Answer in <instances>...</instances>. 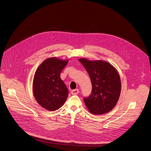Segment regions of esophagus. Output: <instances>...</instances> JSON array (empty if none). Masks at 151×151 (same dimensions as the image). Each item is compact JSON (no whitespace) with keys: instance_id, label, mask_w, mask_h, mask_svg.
<instances>
[{"instance_id":"esophagus-1","label":"esophagus","mask_w":151,"mask_h":151,"mask_svg":"<svg viewBox=\"0 0 151 151\" xmlns=\"http://www.w3.org/2000/svg\"><path fill=\"white\" fill-rule=\"evenodd\" d=\"M78 93H79V90L78 89H75V90H72L71 91V93L73 95L77 94H78Z\"/></svg>"}]
</instances>
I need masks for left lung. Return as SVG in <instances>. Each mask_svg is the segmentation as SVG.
I'll return each instance as SVG.
<instances>
[{
	"label": "left lung",
	"mask_w": 151,
	"mask_h": 151,
	"mask_svg": "<svg viewBox=\"0 0 151 151\" xmlns=\"http://www.w3.org/2000/svg\"><path fill=\"white\" fill-rule=\"evenodd\" d=\"M87 71L92 84L91 93L84 102L93 114H105L116 105L121 91L119 75L114 67L104 61L79 59Z\"/></svg>",
	"instance_id": "1"
}]
</instances>
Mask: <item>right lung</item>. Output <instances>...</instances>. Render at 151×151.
I'll return each mask as SVG.
<instances>
[{
	"instance_id": "1",
	"label": "right lung",
	"mask_w": 151,
	"mask_h": 151,
	"mask_svg": "<svg viewBox=\"0 0 151 151\" xmlns=\"http://www.w3.org/2000/svg\"><path fill=\"white\" fill-rule=\"evenodd\" d=\"M68 60L50 58L38 67L33 80V92L37 102L49 111L59 109L66 101L68 90L60 78Z\"/></svg>"
}]
</instances>
